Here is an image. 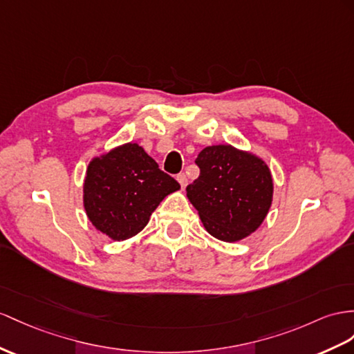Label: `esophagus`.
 I'll use <instances>...</instances> for the list:
<instances>
[{
	"instance_id": "obj_1",
	"label": "esophagus",
	"mask_w": 354,
	"mask_h": 354,
	"mask_svg": "<svg viewBox=\"0 0 354 354\" xmlns=\"http://www.w3.org/2000/svg\"><path fill=\"white\" fill-rule=\"evenodd\" d=\"M176 179H178V183H179V185H180V187H183V188H185V187L188 185V179H187L185 174H179V175L176 176Z\"/></svg>"
}]
</instances>
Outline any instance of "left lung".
I'll use <instances>...</instances> for the list:
<instances>
[{"mask_svg": "<svg viewBox=\"0 0 354 354\" xmlns=\"http://www.w3.org/2000/svg\"><path fill=\"white\" fill-rule=\"evenodd\" d=\"M201 175L187 187L206 232L223 242H238L265 221L274 198L270 169L256 153L232 145H212L196 158Z\"/></svg>", "mask_w": 354, "mask_h": 354, "instance_id": "left-lung-1", "label": "left lung"}]
</instances>
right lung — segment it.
Here are the masks:
<instances>
[{"label": "right lung", "instance_id": "obj_1", "mask_svg": "<svg viewBox=\"0 0 354 354\" xmlns=\"http://www.w3.org/2000/svg\"><path fill=\"white\" fill-rule=\"evenodd\" d=\"M176 180L138 143H124L89 161L84 180V207L94 227L112 241L136 236Z\"/></svg>", "mask_w": 354, "mask_h": 354}]
</instances>
